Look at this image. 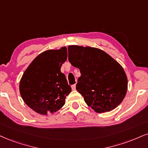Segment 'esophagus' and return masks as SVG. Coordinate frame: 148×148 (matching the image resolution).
<instances>
[{"label":"esophagus","instance_id":"1","mask_svg":"<svg viewBox=\"0 0 148 148\" xmlns=\"http://www.w3.org/2000/svg\"><path fill=\"white\" fill-rule=\"evenodd\" d=\"M71 88H72L73 90H75L76 89V85L75 84H73L71 86Z\"/></svg>","mask_w":148,"mask_h":148}]
</instances>
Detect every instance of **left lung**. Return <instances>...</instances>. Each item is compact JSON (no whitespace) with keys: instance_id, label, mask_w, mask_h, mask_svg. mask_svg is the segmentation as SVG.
<instances>
[{"instance_id":"obj_1","label":"left lung","mask_w":148,"mask_h":148,"mask_svg":"<svg viewBox=\"0 0 148 148\" xmlns=\"http://www.w3.org/2000/svg\"><path fill=\"white\" fill-rule=\"evenodd\" d=\"M69 61L79 69L76 89L96 112L113 110L124 99L127 89L123 69L108 54L93 47L71 45Z\"/></svg>"}]
</instances>
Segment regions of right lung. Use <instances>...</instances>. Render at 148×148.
Wrapping results in <instances>:
<instances>
[{
	"label": "right lung",
	"instance_id": "1",
	"mask_svg": "<svg viewBox=\"0 0 148 148\" xmlns=\"http://www.w3.org/2000/svg\"><path fill=\"white\" fill-rule=\"evenodd\" d=\"M67 59L66 47L48 50L38 56L23 73L20 92L25 103L41 114L56 112L71 92L60 68Z\"/></svg>",
	"mask_w": 148,
	"mask_h": 148
}]
</instances>
